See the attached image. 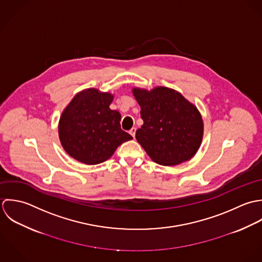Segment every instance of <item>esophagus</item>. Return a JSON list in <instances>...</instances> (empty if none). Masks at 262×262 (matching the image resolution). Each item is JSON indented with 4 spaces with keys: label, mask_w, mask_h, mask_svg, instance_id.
<instances>
[{
    "label": "esophagus",
    "mask_w": 262,
    "mask_h": 262,
    "mask_svg": "<svg viewBox=\"0 0 262 262\" xmlns=\"http://www.w3.org/2000/svg\"><path fill=\"white\" fill-rule=\"evenodd\" d=\"M136 130H137V128H136V127H133V128L129 130V134L132 135V137H133V138H135V136H136Z\"/></svg>",
    "instance_id": "obj_1"
}]
</instances>
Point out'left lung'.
<instances>
[{"mask_svg":"<svg viewBox=\"0 0 262 262\" xmlns=\"http://www.w3.org/2000/svg\"><path fill=\"white\" fill-rule=\"evenodd\" d=\"M144 121L136 139L151 159L172 166L193 157L204 134L198 108L175 90L157 87L152 91L135 88Z\"/></svg>","mask_w":262,"mask_h":262,"instance_id":"1","label":"left lung"}]
</instances>
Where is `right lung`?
<instances>
[{"label":"right lung","mask_w":262,"mask_h":262,"mask_svg":"<svg viewBox=\"0 0 262 262\" xmlns=\"http://www.w3.org/2000/svg\"><path fill=\"white\" fill-rule=\"evenodd\" d=\"M112 99L111 94L91 88L78 93L66 107L58 135L71 157L88 165L99 164L133 139L120 127V113L109 108Z\"/></svg>","instance_id":"right-lung-1"}]
</instances>
